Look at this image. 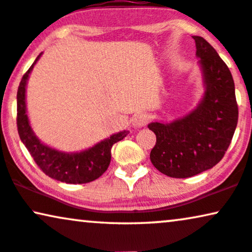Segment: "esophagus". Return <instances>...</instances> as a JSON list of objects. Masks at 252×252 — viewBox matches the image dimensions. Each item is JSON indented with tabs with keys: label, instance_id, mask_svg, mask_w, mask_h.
I'll return each mask as SVG.
<instances>
[{
	"label": "esophagus",
	"instance_id": "1",
	"mask_svg": "<svg viewBox=\"0 0 252 252\" xmlns=\"http://www.w3.org/2000/svg\"><path fill=\"white\" fill-rule=\"evenodd\" d=\"M148 122H149V117L146 114H137L132 120V126L133 128L141 129L143 126H145L146 124H148Z\"/></svg>",
	"mask_w": 252,
	"mask_h": 252
}]
</instances>
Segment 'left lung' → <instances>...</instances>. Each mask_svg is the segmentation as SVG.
<instances>
[{"label":"left lung","mask_w":252,"mask_h":252,"mask_svg":"<svg viewBox=\"0 0 252 252\" xmlns=\"http://www.w3.org/2000/svg\"><path fill=\"white\" fill-rule=\"evenodd\" d=\"M205 93L195 109L172 122H151L157 137L150 159L159 172L189 178L223 158L238 120L234 79L218 52L202 37L193 36Z\"/></svg>","instance_id":"left-lung-1"}]
</instances>
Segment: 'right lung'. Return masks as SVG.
<instances>
[{
  "instance_id": "right-lung-1",
  "label": "right lung",
  "mask_w": 252,
  "mask_h": 252,
  "mask_svg": "<svg viewBox=\"0 0 252 252\" xmlns=\"http://www.w3.org/2000/svg\"><path fill=\"white\" fill-rule=\"evenodd\" d=\"M41 53L22 78L17 91V129L21 141L33 160L46 174L62 183L86 184L100 178L107 171L111 159V146L128 135L123 130L80 152H63L41 143L34 135L27 114L25 92L29 76Z\"/></svg>"
}]
</instances>
